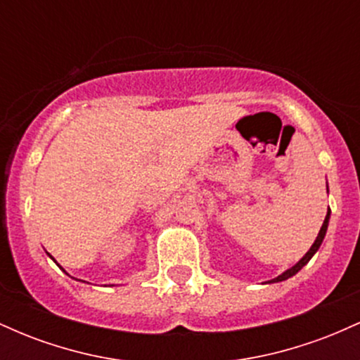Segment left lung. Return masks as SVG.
Listing matches in <instances>:
<instances>
[{"label":"left lung","instance_id":"8db88e82","mask_svg":"<svg viewBox=\"0 0 360 360\" xmlns=\"http://www.w3.org/2000/svg\"><path fill=\"white\" fill-rule=\"evenodd\" d=\"M326 193H328V184H326ZM330 213H332V212H330V208H328V210H326V217H325V220H323V225H321V229H320V232H318V235H316L315 242H313V245L309 247V250L307 252V254H304L303 257H301V259L298 260V262L295 264V266L289 267V269L284 271L283 274H279L278 278L266 281V283H262V284H272V283H281V281H286V279H289V278H292V276H295V274H298V272H300L301 269H303L304 266H307L309 260H311L313 255L316 254L318 249H320L321 242H323V238H325V235H326V229H328Z\"/></svg>","mask_w":360,"mask_h":360}]
</instances>
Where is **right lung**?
Returning a JSON list of instances; mask_svg holds the SVG:
<instances>
[{
    "instance_id": "right-lung-1",
    "label": "right lung",
    "mask_w": 360,
    "mask_h": 360,
    "mask_svg": "<svg viewBox=\"0 0 360 360\" xmlns=\"http://www.w3.org/2000/svg\"><path fill=\"white\" fill-rule=\"evenodd\" d=\"M47 255H49V257H51V259L53 260V262H56V264H57V260H56V259H53V257H52V255H51V254H49V252H47ZM57 266H59V264H57ZM59 267H60V266H59ZM60 269H62V267H60ZM62 271H64V269H62ZM64 272H65V271H64ZM65 274H68V272H65ZM68 276H69V274H68ZM76 281H81V279H76ZM81 283H86V281H81Z\"/></svg>"
}]
</instances>
